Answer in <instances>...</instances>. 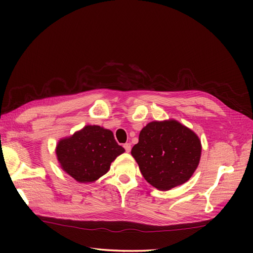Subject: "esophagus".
<instances>
[{
    "instance_id": "1",
    "label": "esophagus",
    "mask_w": 253,
    "mask_h": 253,
    "mask_svg": "<svg viewBox=\"0 0 253 253\" xmlns=\"http://www.w3.org/2000/svg\"><path fill=\"white\" fill-rule=\"evenodd\" d=\"M124 148L126 149V152H127V153L131 152V144H129V143H125Z\"/></svg>"
}]
</instances>
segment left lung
I'll return each mask as SVG.
<instances>
[{"label": "left lung", "instance_id": "obj_1", "mask_svg": "<svg viewBox=\"0 0 253 253\" xmlns=\"http://www.w3.org/2000/svg\"><path fill=\"white\" fill-rule=\"evenodd\" d=\"M144 179L167 191L190 179L200 164L198 136L176 120L152 121L139 134L132 152Z\"/></svg>", "mask_w": 253, "mask_h": 253}]
</instances>
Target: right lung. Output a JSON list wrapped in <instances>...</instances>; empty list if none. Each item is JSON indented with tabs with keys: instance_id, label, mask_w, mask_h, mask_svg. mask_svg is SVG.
I'll use <instances>...</instances> for the list:
<instances>
[{
	"instance_id": "add662e5",
	"label": "right lung",
	"mask_w": 253,
	"mask_h": 253,
	"mask_svg": "<svg viewBox=\"0 0 253 253\" xmlns=\"http://www.w3.org/2000/svg\"><path fill=\"white\" fill-rule=\"evenodd\" d=\"M124 152L113 132L99 126H85L61 139L56 148L62 170L79 182H93L100 178Z\"/></svg>"
}]
</instances>
